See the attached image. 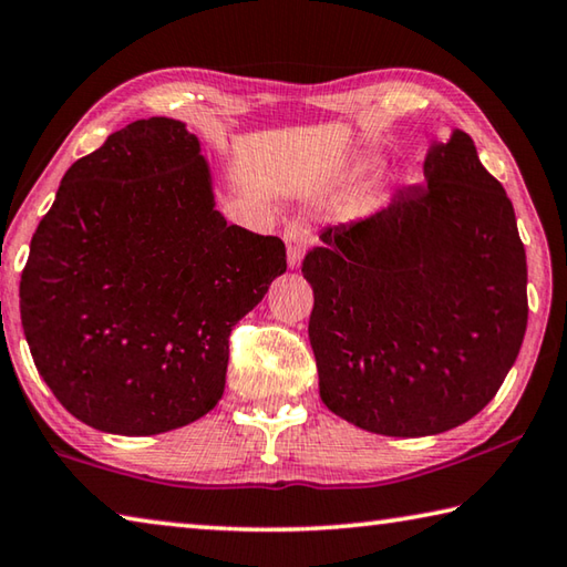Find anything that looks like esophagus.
Returning <instances> with one entry per match:
<instances>
[{
	"label": "esophagus",
	"mask_w": 567,
	"mask_h": 567,
	"mask_svg": "<svg viewBox=\"0 0 567 567\" xmlns=\"http://www.w3.org/2000/svg\"><path fill=\"white\" fill-rule=\"evenodd\" d=\"M285 243H287V265L297 270V267L302 265V257H305V245L310 243V228H307V223H290L285 230Z\"/></svg>",
	"instance_id": "esophagus-1"
}]
</instances>
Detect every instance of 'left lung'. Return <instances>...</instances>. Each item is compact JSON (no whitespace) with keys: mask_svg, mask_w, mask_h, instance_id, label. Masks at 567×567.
<instances>
[{"mask_svg":"<svg viewBox=\"0 0 567 567\" xmlns=\"http://www.w3.org/2000/svg\"><path fill=\"white\" fill-rule=\"evenodd\" d=\"M319 240L302 275L332 414L372 434L431 436L496 396L526 334L528 267L508 195L468 133L431 141L424 185Z\"/></svg>","mask_w":567,"mask_h":567,"instance_id":"8db88e82","label":"left lung"}]
</instances>
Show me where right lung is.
<instances>
[{
    "label": "right lung",
    "instance_id": "1",
    "mask_svg": "<svg viewBox=\"0 0 567 567\" xmlns=\"http://www.w3.org/2000/svg\"><path fill=\"white\" fill-rule=\"evenodd\" d=\"M285 270L280 238L215 210L198 136L153 116L64 173L19 310L37 372L69 414L153 436L218 404L230 329Z\"/></svg>",
    "mask_w": 567,
    "mask_h": 567
}]
</instances>
